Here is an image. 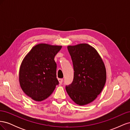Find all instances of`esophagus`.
Segmentation results:
<instances>
[{
  "label": "esophagus",
  "instance_id": "esophagus-1",
  "mask_svg": "<svg viewBox=\"0 0 130 130\" xmlns=\"http://www.w3.org/2000/svg\"><path fill=\"white\" fill-rule=\"evenodd\" d=\"M58 80L59 81V83H60V84H62V82H63V80L62 78H58Z\"/></svg>",
  "mask_w": 130,
  "mask_h": 130
}]
</instances>
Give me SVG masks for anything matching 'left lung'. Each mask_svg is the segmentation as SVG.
<instances>
[{
  "mask_svg": "<svg viewBox=\"0 0 130 130\" xmlns=\"http://www.w3.org/2000/svg\"><path fill=\"white\" fill-rule=\"evenodd\" d=\"M67 48L74 73L72 83L66 86V91L76 104H88L96 99L105 85L104 62L97 51L88 44L69 45Z\"/></svg>",
  "mask_w": 130,
  "mask_h": 130,
  "instance_id": "1",
  "label": "left lung"
}]
</instances>
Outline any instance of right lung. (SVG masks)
<instances>
[{"mask_svg": "<svg viewBox=\"0 0 130 130\" xmlns=\"http://www.w3.org/2000/svg\"><path fill=\"white\" fill-rule=\"evenodd\" d=\"M61 48L41 43L34 46L23 59L19 69V84L23 92L34 100H45L58 85L54 57Z\"/></svg>", "mask_w": 130, "mask_h": 130, "instance_id": "obj_1", "label": "right lung"}]
</instances>
